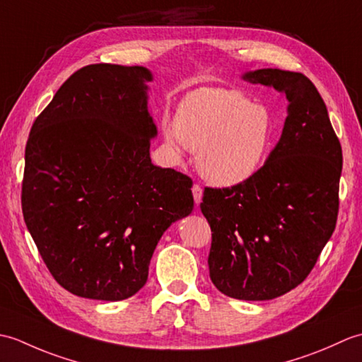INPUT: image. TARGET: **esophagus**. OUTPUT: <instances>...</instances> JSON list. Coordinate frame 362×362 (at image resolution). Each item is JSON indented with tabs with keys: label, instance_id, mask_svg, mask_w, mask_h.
I'll return each instance as SVG.
<instances>
[{
	"label": "esophagus",
	"instance_id": "1",
	"mask_svg": "<svg viewBox=\"0 0 362 362\" xmlns=\"http://www.w3.org/2000/svg\"><path fill=\"white\" fill-rule=\"evenodd\" d=\"M193 197H194V202H196V205H199L202 202V188L199 187V185H193Z\"/></svg>",
	"mask_w": 362,
	"mask_h": 362
}]
</instances>
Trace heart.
I'll return each mask as SVG.
<instances>
[{
  "label": "heart",
  "instance_id": "heart-1",
  "mask_svg": "<svg viewBox=\"0 0 362 362\" xmlns=\"http://www.w3.org/2000/svg\"><path fill=\"white\" fill-rule=\"evenodd\" d=\"M165 138L179 156L183 146L197 152V169L214 187L250 180L274 144V117L233 88H199L183 99Z\"/></svg>",
  "mask_w": 362,
  "mask_h": 362
}]
</instances>
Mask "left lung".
<instances>
[{
  "mask_svg": "<svg viewBox=\"0 0 362 362\" xmlns=\"http://www.w3.org/2000/svg\"><path fill=\"white\" fill-rule=\"evenodd\" d=\"M241 78L288 99L279 143L250 180L205 188L210 279L222 294L271 300L302 283L332 238L339 210L342 149L327 105L302 73L263 68Z\"/></svg>",
  "mask_w": 362,
  "mask_h": 362,
  "instance_id": "1",
  "label": "left lung"
}]
</instances>
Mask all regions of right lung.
Instances as JSON below:
<instances>
[{"label":"right lung","mask_w":362,"mask_h":362,"mask_svg":"<svg viewBox=\"0 0 362 362\" xmlns=\"http://www.w3.org/2000/svg\"><path fill=\"white\" fill-rule=\"evenodd\" d=\"M144 66H83L30 129L21 206L56 281L118 302L148 280L161 235L194 209L189 177L151 161Z\"/></svg>","instance_id":"add662e5"}]
</instances>
